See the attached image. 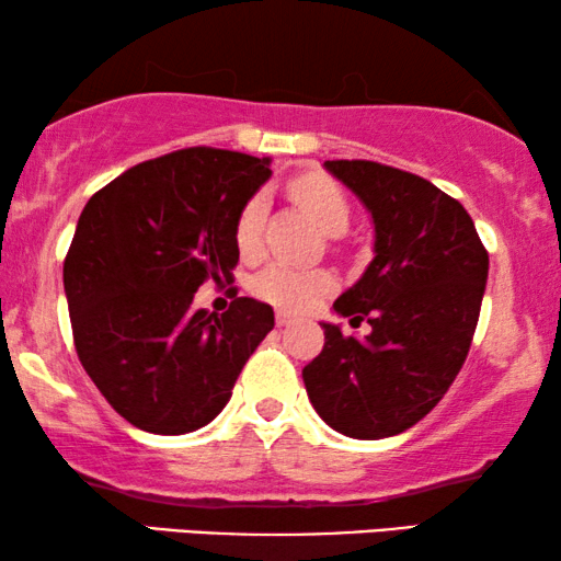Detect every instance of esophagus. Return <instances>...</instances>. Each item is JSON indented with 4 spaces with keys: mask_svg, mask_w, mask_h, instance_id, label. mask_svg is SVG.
Listing matches in <instances>:
<instances>
[{
    "mask_svg": "<svg viewBox=\"0 0 561 561\" xmlns=\"http://www.w3.org/2000/svg\"><path fill=\"white\" fill-rule=\"evenodd\" d=\"M275 324H278L280 329H286L290 324H296V317H294V313H288V311H278V313H275Z\"/></svg>",
    "mask_w": 561,
    "mask_h": 561,
    "instance_id": "obj_1",
    "label": "esophagus"
}]
</instances>
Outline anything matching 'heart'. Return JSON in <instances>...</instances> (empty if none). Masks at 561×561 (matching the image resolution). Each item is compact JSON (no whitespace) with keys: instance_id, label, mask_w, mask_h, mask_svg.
<instances>
[{"instance_id":"heart-1","label":"heart","mask_w":561,"mask_h":561,"mask_svg":"<svg viewBox=\"0 0 561 561\" xmlns=\"http://www.w3.org/2000/svg\"><path fill=\"white\" fill-rule=\"evenodd\" d=\"M288 194L327 234H342L350 225V198L340 183L324 173H301L288 181ZM265 194H252L234 219V242L244 257H255L263 244ZM336 288L329 271H298L288 265H271L252 278V290L263 301L288 311H309Z\"/></svg>"}]
</instances>
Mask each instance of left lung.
Here are the masks:
<instances>
[{"instance_id":"1","label":"left lung","mask_w":561,"mask_h":561,"mask_svg":"<svg viewBox=\"0 0 561 561\" xmlns=\"http://www.w3.org/2000/svg\"><path fill=\"white\" fill-rule=\"evenodd\" d=\"M375 221V257L334 301L367 321L365 342L324 324L304 367L306 393L352 439L401 434L442 401L470 352L488 280V250L465 206L432 181L375 160H327Z\"/></svg>"}]
</instances>
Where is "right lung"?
Instances as JSON below:
<instances>
[{"label": "right lung", "instance_id": "1", "mask_svg": "<svg viewBox=\"0 0 561 561\" xmlns=\"http://www.w3.org/2000/svg\"><path fill=\"white\" fill-rule=\"evenodd\" d=\"M267 175L265 158L202 145L129 168L83 206L64 260L76 355L142 432L209 424L275 327L248 296L225 313L191 306L206 280H234L237 211Z\"/></svg>", "mask_w": 561, "mask_h": 561}]
</instances>
